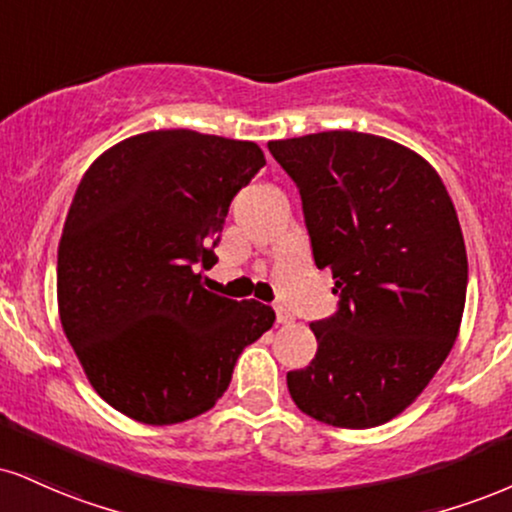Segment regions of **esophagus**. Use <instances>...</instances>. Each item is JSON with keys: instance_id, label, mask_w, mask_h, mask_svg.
<instances>
[{"instance_id": "obj_1", "label": "esophagus", "mask_w": 512, "mask_h": 512, "mask_svg": "<svg viewBox=\"0 0 512 512\" xmlns=\"http://www.w3.org/2000/svg\"><path fill=\"white\" fill-rule=\"evenodd\" d=\"M276 322H279V324H291V322H293L291 312H288V310H286V307L276 305Z\"/></svg>"}]
</instances>
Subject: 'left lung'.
<instances>
[{
	"mask_svg": "<svg viewBox=\"0 0 512 512\" xmlns=\"http://www.w3.org/2000/svg\"><path fill=\"white\" fill-rule=\"evenodd\" d=\"M303 200L312 257L338 307L312 322L317 355L286 374L300 410L369 429L424 391L458 338L467 255L441 178L408 147L355 131L272 140Z\"/></svg>",
	"mask_w": 512,
	"mask_h": 512,
	"instance_id": "obj_1",
	"label": "left lung"
}]
</instances>
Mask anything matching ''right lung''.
Returning <instances> with one entry per match:
<instances>
[{"label":"right lung","instance_id":"add662e5","mask_svg":"<svg viewBox=\"0 0 512 512\" xmlns=\"http://www.w3.org/2000/svg\"><path fill=\"white\" fill-rule=\"evenodd\" d=\"M267 164L248 140L152 131L85 171L59 240L64 334L92 389L145 424L202 415L274 310L202 286L231 200Z\"/></svg>","mask_w":512,"mask_h":512}]
</instances>
